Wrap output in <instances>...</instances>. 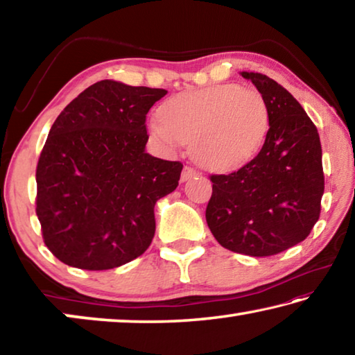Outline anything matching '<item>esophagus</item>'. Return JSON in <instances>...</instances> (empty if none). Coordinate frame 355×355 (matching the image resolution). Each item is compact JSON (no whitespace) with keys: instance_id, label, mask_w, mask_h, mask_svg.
Returning <instances> with one entry per match:
<instances>
[{"instance_id":"esophagus-1","label":"esophagus","mask_w":355,"mask_h":355,"mask_svg":"<svg viewBox=\"0 0 355 355\" xmlns=\"http://www.w3.org/2000/svg\"><path fill=\"white\" fill-rule=\"evenodd\" d=\"M196 175H199V172H197L196 169H192L191 166H184V169L182 172V182H186V180H189Z\"/></svg>"}]
</instances>
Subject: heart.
<instances>
[{
	"mask_svg": "<svg viewBox=\"0 0 355 355\" xmlns=\"http://www.w3.org/2000/svg\"><path fill=\"white\" fill-rule=\"evenodd\" d=\"M269 125V107L260 92L238 84H216L164 101L159 116L150 122V135L169 152L192 144L197 163L228 172L260 153Z\"/></svg>",
	"mask_w": 355,
	"mask_h": 355,
	"instance_id": "heart-1",
	"label": "heart"
}]
</instances>
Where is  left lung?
Masks as SVG:
<instances>
[{"label": "left lung", "mask_w": 355, "mask_h": 355, "mask_svg": "<svg viewBox=\"0 0 355 355\" xmlns=\"http://www.w3.org/2000/svg\"><path fill=\"white\" fill-rule=\"evenodd\" d=\"M269 107L268 139L254 159L211 175L207 224L236 254L269 257L304 241L320 219L324 194L320 135L304 107L271 78L241 71Z\"/></svg>", "instance_id": "left-lung-1"}]
</instances>
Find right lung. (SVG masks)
Returning <instances> with one entry per match:
<instances>
[{
  "mask_svg": "<svg viewBox=\"0 0 355 355\" xmlns=\"http://www.w3.org/2000/svg\"><path fill=\"white\" fill-rule=\"evenodd\" d=\"M166 94L103 80L55 120L35 171V213L58 260L105 271L148 249L155 203L175 191L183 169L146 153L147 112Z\"/></svg>",
  "mask_w": 355,
  "mask_h": 355,
  "instance_id": "1",
  "label": "right lung"
}]
</instances>
